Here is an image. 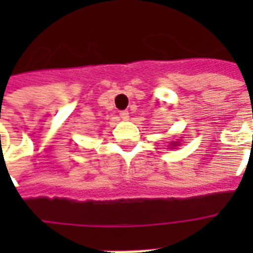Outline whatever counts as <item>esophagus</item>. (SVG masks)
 I'll return each instance as SVG.
<instances>
[{"instance_id": "1", "label": "esophagus", "mask_w": 253, "mask_h": 253, "mask_svg": "<svg viewBox=\"0 0 253 253\" xmlns=\"http://www.w3.org/2000/svg\"><path fill=\"white\" fill-rule=\"evenodd\" d=\"M119 116H121L123 121H127V119H128V111H121V112H119Z\"/></svg>"}]
</instances>
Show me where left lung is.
<instances>
[{
    "mask_svg": "<svg viewBox=\"0 0 253 253\" xmlns=\"http://www.w3.org/2000/svg\"><path fill=\"white\" fill-rule=\"evenodd\" d=\"M173 146H175V145H173Z\"/></svg>",
    "mask_w": 253,
    "mask_h": 253,
    "instance_id": "left-lung-1",
    "label": "left lung"
}]
</instances>
